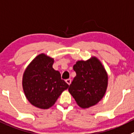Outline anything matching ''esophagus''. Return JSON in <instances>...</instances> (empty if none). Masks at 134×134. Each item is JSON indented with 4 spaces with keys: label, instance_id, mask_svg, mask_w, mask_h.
<instances>
[{
    "label": "esophagus",
    "instance_id": "1",
    "mask_svg": "<svg viewBox=\"0 0 134 134\" xmlns=\"http://www.w3.org/2000/svg\"><path fill=\"white\" fill-rule=\"evenodd\" d=\"M65 82H67V84H68V85H70V84H71V80L70 79H67V80H65Z\"/></svg>",
    "mask_w": 134,
    "mask_h": 134
}]
</instances>
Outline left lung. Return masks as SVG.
I'll use <instances>...</instances> for the list:
<instances>
[{"mask_svg": "<svg viewBox=\"0 0 134 134\" xmlns=\"http://www.w3.org/2000/svg\"><path fill=\"white\" fill-rule=\"evenodd\" d=\"M76 76L69 92L81 108L97 104L104 96L108 85V75L104 66L96 57L86 61H77L73 66Z\"/></svg>", "mask_w": 134, "mask_h": 134, "instance_id": "left-lung-1", "label": "left lung"}]
</instances>
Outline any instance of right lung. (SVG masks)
Listing matches in <instances>:
<instances>
[{
  "mask_svg": "<svg viewBox=\"0 0 134 134\" xmlns=\"http://www.w3.org/2000/svg\"><path fill=\"white\" fill-rule=\"evenodd\" d=\"M54 58L45 54L37 55L25 70L22 79L23 92L31 104L48 109L55 104L69 85L61 79L60 72L52 67Z\"/></svg>",
  "mask_w": 134,
  "mask_h": 134,
  "instance_id": "obj_1",
  "label": "right lung"
}]
</instances>
